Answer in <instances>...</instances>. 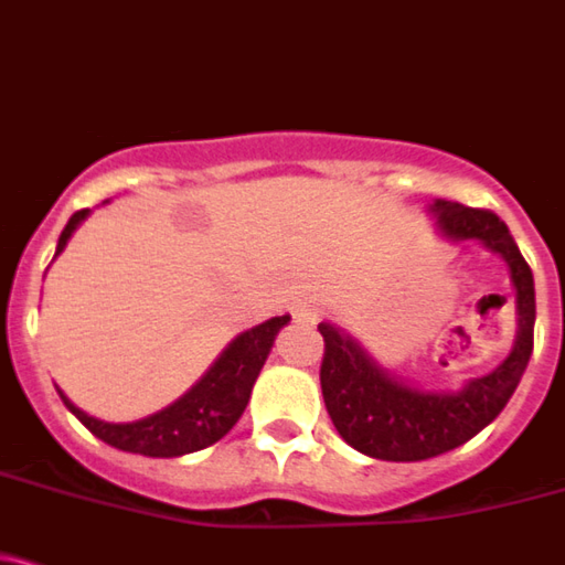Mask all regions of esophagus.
Here are the masks:
<instances>
[{
    "label": "esophagus",
    "mask_w": 565,
    "mask_h": 565,
    "mask_svg": "<svg viewBox=\"0 0 565 565\" xmlns=\"http://www.w3.org/2000/svg\"><path fill=\"white\" fill-rule=\"evenodd\" d=\"M295 319L308 324H317L319 322V311L313 306H295Z\"/></svg>",
    "instance_id": "1"
}]
</instances>
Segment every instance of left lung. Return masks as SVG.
I'll use <instances>...</instances> for the list:
<instances>
[{"label":"left lung","mask_w":565,"mask_h":565,"mask_svg":"<svg viewBox=\"0 0 565 565\" xmlns=\"http://www.w3.org/2000/svg\"><path fill=\"white\" fill-rule=\"evenodd\" d=\"M433 211L449 237H477L509 263L518 289V341L495 371L471 379L460 392H423L395 382L341 330L319 324L324 338L319 382L332 425L349 447L376 460H427L466 444L503 412L533 352V273L507 224L487 207L447 200H436Z\"/></svg>","instance_id":"8db88e82"}]
</instances>
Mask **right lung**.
<instances>
[{
	"label": "right lung",
	"instance_id": "right-lung-1",
	"mask_svg": "<svg viewBox=\"0 0 565 565\" xmlns=\"http://www.w3.org/2000/svg\"><path fill=\"white\" fill-rule=\"evenodd\" d=\"M88 216V207L75 211L70 216L67 227L58 235L56 254L64 252L70 235ZM289 322V317H273L257 328L237 335L233 343L222 352V358L211 365V371L194 384L183 397H178L173 406L151 414V417L138 419V423L113 425L83 414L78 406L62 395L64 406L81 419L97 438H103L110 447L124 449V452L146 455V457H178L198 452V449L211 447L218 438L227 436L233 425L241 419L246 408L252 387L263 371L267 354H270L276 332Z\"/></svg>",
	"mask_w": 565,
	"mask_h": 565
}]
</instances>
